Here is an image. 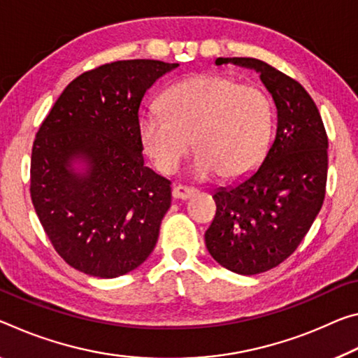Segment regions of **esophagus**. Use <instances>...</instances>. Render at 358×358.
I'll return each mask as SVG.
<instances>
[{"label":"esophagus","instance_id":"esophagus-1","mask_svg":"<svg viewBox=\"0 0 358 358\" xmlns=\"http://www.w3.org/2000/svg\"><path fill=\"white\" fill-rule=\"evenodd\" d=\"M194 194H196V189L186 188V186H181V185L173 186L172 188V196H173V199H177V201H186Z\"/></svg>","mask_w":358,"mask_h":358}]
</instances>
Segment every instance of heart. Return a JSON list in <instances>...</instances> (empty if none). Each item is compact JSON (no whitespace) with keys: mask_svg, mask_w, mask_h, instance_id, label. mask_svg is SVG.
<instances>
[{"mask_svg":"<svg viewBox=\"0 0 358 358\" xmlns=\"http://www.w3.org/2000/svg\"><path fill=\"white\" fill-rule=\"evenodd\" d=\"M162 108L140 116L146 155L172 173L194 138L189 173L210 180L218 173L239 178L264 156L272 130V106L263 90L232 78L201 75L177 83L161 99Z\"/></svg>","mask_w":358,"mask_h":358,"instance_id":"heart-1","label":"heart"}]
</instances>
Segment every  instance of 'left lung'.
<instances>
[{"mask_svg":"<svg viewBox=\"0 0 358 358\" xmlns=\"http://www.w3.org/2000/svg\"><path fill=\"white\" fill-rule=\"evenodd\" d=\"M250 68L277 108V129L261 166L215 191L217 215L206 231L212 258L236 274L266 272L296 250L325 199L328 138L306 89L274 66L248 57L215 60Z\"/></svg>","mask_w":358,"mask_h":358,"instance_id":"obj_1","label":"left lung"}]
</instances>
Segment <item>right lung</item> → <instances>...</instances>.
I'll return each instance as SVG.
<instances>
[{
    "label": "right lung",
    "instance_id": "1",
    "mask_svg": "<svg viewBox=\"0 0 358 358\" xmlns=\"http://www.w3.org/2000/svg\"><path fill=\"white\" fill-rule=\"evenodd\" d=\"M178 64L119 60L68 84L39 127L30 192L55 252L84 274L113 279L145 263L172 202L145 166L138 110Z\"/></svg>",
    "mask_w": 358,
    "mask_h": 358
}]
</instances>
